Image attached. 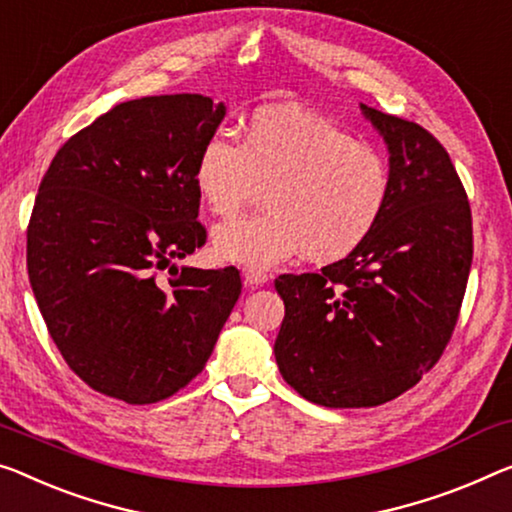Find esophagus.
Listing matches in <instances>:
<instances>
[{
    "label": "esophagus",
    "instance_id": "34e87169",
    "mask_svg": "<svg viewBox=\"0 0 512 512\" xmlns=\"http://www.w3.org/2000/svg\"><path fill=\"white\" fill-rule=\"evenodd\" d=\"M242 279H245L247 286L258 288L267 281V274L261 272V270H251V267H245V270H242Z\"/></svg>",
    "mask_w": 512,
    "mask_h": 512
}]
</instances>
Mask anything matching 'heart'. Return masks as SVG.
<instances>
[{"label":"heart","instance_id":"b5f03b06","mask_svg":"<svg viewBox=\"0 0 512 512\" xmlns=\"http://www.w3.org/2000/svg\"><path fill=\"white\" fill-rule=\"evenodd\" d=\"M201 201L235 215L265 187L267 212L229 219L212 233L219 261L263 270L304 251L334 263L371 238L389 206V162L325 116L263 107L249 116L240 146L224 135L201 146L194 167Z\"/></svg>","mask_w":512,"mask_h":512}]
</instances>
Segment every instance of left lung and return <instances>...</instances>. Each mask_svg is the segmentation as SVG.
I'll list each match as a JSON object with an SVG mask.
<instances>
[{"mask_svg":"<svg viewBox=\"0 0 512 512\" xmlns=\"http://www.w3.org/2000/svg\"><path fill=\"white\" fill-rule=\"evenodd\" d=\"M389 148L391 194L364 245L320 272L281 274L274 357L300 396L375 407L426 375L465 297L471 208L446 148L426 128L361 105Z\"/></svg>","mask_w":512,"mask_h":512,"instance_id":"obj_1","label":"left lung"}]
</instances>
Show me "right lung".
I'll return each mask as SVG.
<instances>
[{"instance_id":"right-lung-1","label":"right lung","mask_w":512,"mask_h":512,"mask_svg":"<svg viewBox=\"0 0 512 512\" xmlns=\"http://www.w3.org/2000/svg\"><path fill=\"white\" fill-rule=\"evenodd\" d=\"M224 114L199 93L121 102L59 148L38 187L31 290L70 371L109 398L174 396L238 302L235 267L174 263L206 242L194 167Z\"/></svg>"}]
</instances>
